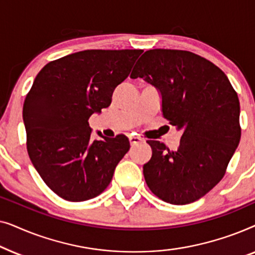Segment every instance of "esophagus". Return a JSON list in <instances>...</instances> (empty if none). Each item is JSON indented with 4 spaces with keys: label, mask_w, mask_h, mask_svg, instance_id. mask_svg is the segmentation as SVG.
<instances>
[{
    "label": "esophagus",
    "mask_w": 255,
    "mask_h": 255,
    "mask_svg": "<svg viewBox=\"0 0 255 255\" xmlns=\"http://www.w3.org/2000/svg\"><path fill=\"white\" fill-rule=\"evenodd\" d=\"M139 142H141V139L139 137H130V144L131 146H134L139 144Z\"/></svg>",
    "instance_id": "1"
}]
</instances>
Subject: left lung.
Returning a JSON list of instances; mask_svg holds the SVG:
<instances>
[{"label": "left lung", "instance_id": "1", "mask_svg": "<svg viewBox=\"0 0 255 255\" xmlns=\"http://www.w3.org/2000/svg\"><path fill=\"white\" fill-rule=\"evenodd\" d=\"M155 87L163 117L182 131L170 151L148 140L152 156L142 166L153 194L170 204L195 202L224 176L240 140V104L228 76L200 55L180 50L146 51L131 74Z\"/></svg>", "mask_w": 255, "mask_h": 255}]
</instances>
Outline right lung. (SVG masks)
<instances>
[{"mask_svg": "<svg viewBox=\"0 0 255 255\" xmlns=\"http://www.w3.org/2000/svg\"><path fill=\"white\" fill-rule=\"evenodd\" d=\"M142 50H87L48 62L23 106L26 147L44 182L66 201L104 191L130 148L123 134L92 138L88 120L111 103Z\"/></svg>", "mask_w": 255, "mask_h": 255, "instance_id": "add662e5", "label": "right lung"}]
</instances>
